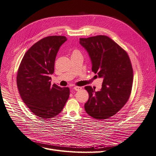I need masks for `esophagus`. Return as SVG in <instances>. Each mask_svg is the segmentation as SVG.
Returning <instances> with one entry per match:
<instances>
[{"label": "esophagus", "mask_w": 156, "mask_h": 156, "mask_svg": "<svg viewBox=\"0 0 156 156\" xmlns=\"http://www.w3.org/2000/svg\"><path fill=\"white\" fill-rule=\"evenodd\" d=\"M81 89H82V87H73V90L76 91H79Z\"/></svg>", "instance_id": "esophagus-1"}]
</instances>
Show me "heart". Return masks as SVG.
Instances as JSON below:
<instances>
[{"instance_id":"b5f03b06","label":"heart","mask_w":156,"mask_h":156,"mask_svg":"<svg viewBox=\"0 0 156 156\" xmlns=\"http://www.w3.org/2000/svg\"><path fill=\"white\" fill-rule=\"evenodd\" d=\"M73 52H79V51H77V50H76V51H74Z\"/></svg>"}]
</instances>
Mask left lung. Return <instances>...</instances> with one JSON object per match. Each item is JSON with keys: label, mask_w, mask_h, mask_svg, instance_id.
<instances>
[{"label": "left lung", "mask_w": 156, "mask_h": 156, "mask_svg": "<svg viewBox=\"0 0 156 156\" xmlns=\"http://www.w3.org/2000/svg\"><path fill=\"white\" fill-rule=\"evenodd\" d=\"M79 43L87 51L92 70L103 78L102 88L85 87L89 99L84 104L87 114L98 120L114 115L124 106L131 93L133 69L127 53L105 35L80 38Z\"/></svg>", "instance_id": "left-lung-1"}]
</instances>
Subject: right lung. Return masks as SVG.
Segmentation results:
<instances>
[{
  "label": "right lung",
  "mask_w": 156,
  "mask_h": 156,
  "mask_svg": "<svg viewBox=\"0 0 156 156\" xmlns=\"http://www.w3.org/2000/svg\"><path fill=\"white\" fill-rule=\"evenodd\" d=\"M64 36H50L36 42L26 52L19 66L17 84L24 103L42 119L52 118L62 110L69 90L51 84L55 58Z\"/></svg>",
  "instance_id": "obj_1"
}]
</instances>
